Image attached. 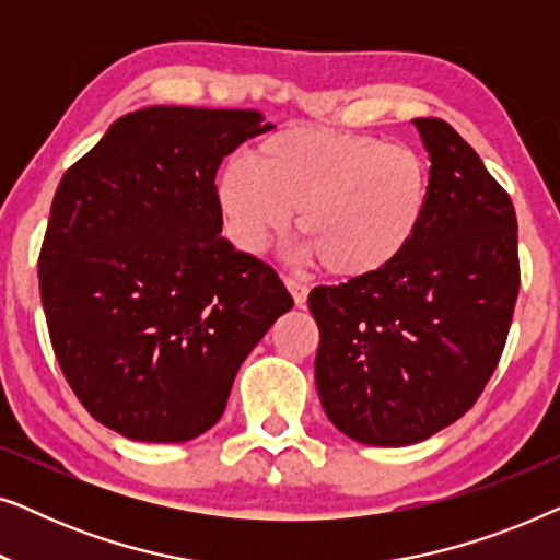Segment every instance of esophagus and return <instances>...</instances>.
Returning a JSON list of instances; mask_svg holds the SVG:
<instances>
[{
    "instance_id": "34e87169",
    "label": "esophagus",
    "mask_w": 560,
    "mask_h": 560,
    "mask_svg": "<svg viewBox=\"0 0 560 560\" xmlns=\"http://www.w3.org/2000/svg\"><path fill=\"white\" fill-rule=\"evenodd\" d=\"M285 285L290 290V295H293L298 308H303L305 301H308V285H303V282L295 278H285Z\"/></svg>"
}]
</instances>
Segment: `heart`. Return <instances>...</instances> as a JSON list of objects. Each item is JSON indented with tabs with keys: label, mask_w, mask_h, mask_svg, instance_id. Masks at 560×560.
<instances>
[{
	"label": "heart",
	"mask_w": 560,
	"mask_h": 560,
	"mask_svg": "<svg viewBox=\"0 0 560 560\" xmlns=\"http://www.w3.org/2000/svg\"><path fill=\"white\" fill-rule=\"evenodd\" d=\"M232 160L217 206L236 249L259 255L293 224L305 252L341 280H370L412 249L431 209V167L408 144L359 132L290 127Z\"/></svg>",
	"instance_id": "1"
}]
</instances>
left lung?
I'll use <instances>...</instances> for the list:
<instances>
[{
	"instance_id": "obj_1",
	"label": "left lung",
	"mask_w": 560,
	"mask_h": 560,
	"mask_svg": "<svg viewBox=\"0 0 560 560\" xmlns=\"http://www.w3.org/2000/svg\"><path fill=\"white\" fill-rule=\"evenodd\" d=\"M431 160L418 242L370 280L320 285L316 385L366 446H410L456 423L500 362L517 290V219L481 158L443 119H412Z\"/></svg>"
}]
</instances>
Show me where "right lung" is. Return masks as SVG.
I'll return each mask as SVG.
<instances>
[{
	"mask_svg": "<svg viewBox=\"0 0 560 560\" xmlns=\"http://www.w3.org/2000/svg\"><path fill=\"white\" fill-rule=\"evenodd\" d=\"M259 112L144 106L60 180L37 278L52 349L98 423L183 443L219 423L244 359L293 298L221 236L217 171Z\"/></svg>",
	"mask_w": 560,
	"mask_h": 560,
	"instance_id": "1",
	"label": "right lung"
}]
</instances>
